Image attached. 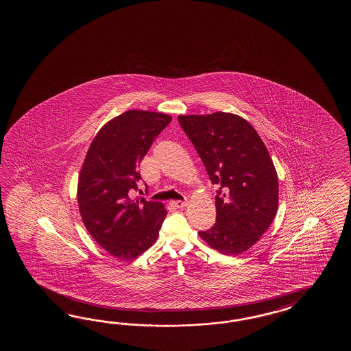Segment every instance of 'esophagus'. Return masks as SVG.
Segmentation results:
<instances>
[{"label":"esophagus","instance_id":"obj_1","mask_svg":"<svg viewBox=\"0 0 351 351\" xmlns=\"http://www.w3.org/2000/svg\"><path fill=\"white\" fill-rule=\"evenodd\" d=\"M171 204L176 208H184L186 206V201H172Z\"/></svg>","mask_w":351,"mask_h":351}]
</instances>
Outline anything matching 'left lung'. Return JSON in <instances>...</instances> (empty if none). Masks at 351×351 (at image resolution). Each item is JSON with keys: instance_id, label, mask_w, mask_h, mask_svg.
I'll return each instance as SVG.
<instances>
[{"instance_id": "1", "label": "left lung", "mask_w": 351, "mask_h": 351, "mask_svg": "<svg viewBox=\"0 0 351 351\" xmlns=\"http://www.w3.org/2000/svg\"><path fill=\"white\" fill-rule=\"evenodd\" d=\"M178 121L218 186L217 222L198 233L221 254H243L276 216L278 178L269 150L236 114L179 115Z\"/></svg>"}]
</instances>
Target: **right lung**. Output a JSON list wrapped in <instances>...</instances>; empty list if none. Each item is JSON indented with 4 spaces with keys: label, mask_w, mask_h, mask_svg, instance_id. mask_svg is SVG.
<instances>
[{
    "label": "right lung",
    "mask_w": 351,
    "mask_h": 351,
    "mask_svg": "<svg viewBox=\"0 0 351 351\" xmlns=\"http://www.w3.org/2000/svg\"><path fill=\"white\" fill-rule=\"evenodd\" d=\"M172 118L129 110L108 121L90 144L77 183L82 222L106 252L133 260L158 239L167 216L163 203L135 197L139 165Z\"/></svg>",
    "instance_id": "1"
}]
</instances>
